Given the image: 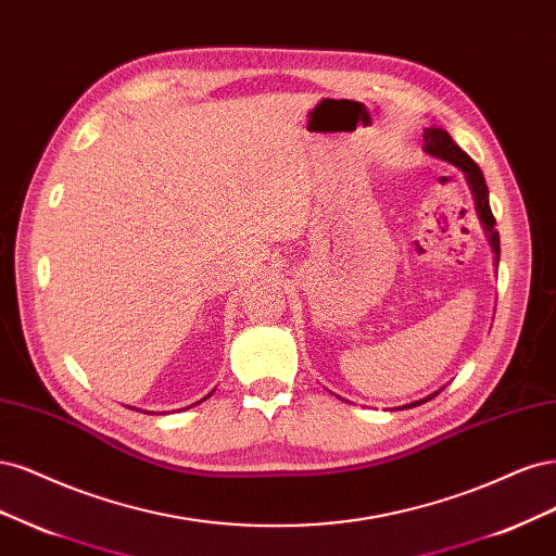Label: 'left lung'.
<instances>
[{
	"instance_id": "1",
	"label": "left lung",
	"mask_w": 556,
	"mask_h": 556,
	"mask_svg": "<svg viewBox=\"0 0 556 556\" xmlns=\"http://www.w3.org/2000/svg\"><path fill=\"white\" fill-rule=\"evenodd\" d=\"M422 138H425V152L429 156H437V159L447 161V164H453L455 168H459L464 173V177H467V185H469V189L473 193L476 212H478L482 228H485V232H488V240H490V247H492V252H494V265L498 267V252H501L498 230L494 228L496 222H494V214H492V207H490V191H488V185H485V177H482V170L478 168L476 161L457 146V142L451 138V134H447L445 129L429 127V129H425ZM441 390L443 388L432 392V395H427V397L416 400V402H410V404H404V406H397V408L420 406V404L429 402L432 397H437ZM392 410H395V408H392Z\"/></svg>"
}]
</instances>
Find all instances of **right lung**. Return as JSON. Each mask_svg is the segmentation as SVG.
<instances>
[{
    "label": "right lung",
    "mask_w": 556,
    "mask_h": 556,
    "mask_svg": "<svg viewBox=\"0 0 556 556\" xmlns=\"http://www.w3.org/2000/svg\"><path fill=\"white\" fill-rule=\"evenodd\" d=\"M210 395H212V392H210ZM210 395H207V397H210ZM207 397H203V400H201V402H205V400H207ZM201 402H195V404H201ZM195 404H191V406H195ZM136 410H138V408H136Z\"/></svg>",
    "instance_id": "right-lung-1"
}]
</instances>
